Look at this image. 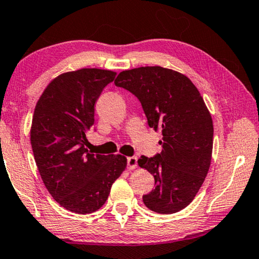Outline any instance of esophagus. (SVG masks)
I'll return each mask as SVG.
<instances>
[{"label":"esophagus","mask_w":259,"mask_h":259,"mask_svg":"<svg viewBox=\"0 0 259 259\" xmlns=\"http://www.w3.org/2000/svg\"><path fill=\"white\" fill-rule=\"evenodd\" d=\"M137 166V158L136 157H128L126 158V167L133 169Z\"/></svg>","instance_id":"34e87169"}]
</instances>
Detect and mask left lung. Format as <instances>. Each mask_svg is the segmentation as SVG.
<instances>
[{"label": "left lung", "instance_id": "8db88e82", "mask_svg": "<svg viewBox=\"0 0 259 259\" xmlns=\"http://www.w3.org/2000/svg\"><path fill=\"white\" fill-rule=\"evenodd\" d=\"M115 84L140 100L149 126L163 135L161 152L138 159L154 178L143 202L159 214L184 209L203 184L213 151V121L202 96L186 75L160 66L123 71Z\"/></svg>", "mask_w": 259, "mask_h": 259}]
</instances>
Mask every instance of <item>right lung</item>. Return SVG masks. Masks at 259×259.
<instances>
[{
  "mask_svg": "<svg viewBox=\"0 0 259 259\" xmlns=\"http://www.w3.org/2000/svg\"><path fill=\"white\" fill-rule=\"evenodd\" d=\"M115 75L99 68L64 73L49 83L34 108L30 141L38 171L52 198L73 213L100 209L126 166L121 154H94L86 148L95 103Z\"/></svg>",
  "mask_w": 259,
  "mask_h": 259,
  "instance_id": "obj_1",
  "label": "right lung"
}]
</instances>
